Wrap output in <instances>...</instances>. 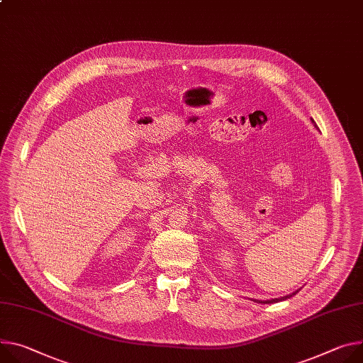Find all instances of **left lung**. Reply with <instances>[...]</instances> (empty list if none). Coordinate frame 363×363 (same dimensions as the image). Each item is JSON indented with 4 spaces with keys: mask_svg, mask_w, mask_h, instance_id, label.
<instances>
[{
    "mask_svg": "<svg viewBox=\"0 0 363 363\" xmlns=\"http://www.w3.org/2000/svg\"><path fill=\"white\" fill-rule=\"evenodd\" d=\"M313 120V118H311ZM313 123H314V120H313ZM301 289V288H300ZM300 289H296V291H294L292 294H289V295H285V296H281V298H272V300H267V301H260V300H253L255 303H259V304H274V303H279V301H284V300H288V298H291V296H294L296 292H298Z\"/></svg>",
    "mask_w": 363,
    "mask_h": 363,
    "instance_id": "left-lung-1",
    "label": "left lung"
}]
</instances>
